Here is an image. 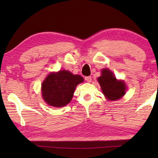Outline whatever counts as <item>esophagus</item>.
Masks as SVG:
<instances>
[{
    "label": "esophagus",
    "mask_w": 158,
    "mask_h": 158,
    "mask_svg": "<svg viewBox=\"0 0 158 158\" xmlns=\"http://www.w3.org/2000/svg\"><path fill=\"white\" fill-rule=\"evenodd\" d=\"M85 81H86L87 82H90V81H91V80H92V78H91V77H85Z\"/></svg>",
    "instance_id": "esophagus-1"
}]
</instances>
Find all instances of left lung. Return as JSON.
Listing matches in <instances>:
<instances>
[{
    "instance_id": "8db88e82",
    "label": "left lung",
    "mask_w": 158,
    "mask_h": 158,
    "mask_svg": "<svg viewBox=\"0 0 158 158\" xmlns=\"http://www.w3.org/2000/svg\"><path fill=\"white\" fill-rule=\"evenodd\" d=\"M101 76L98 78L103 94L109 100L114 101L123 98L126 92V84L116 79L114 73L107 68L102 69Z\"/></svg>"
}]
</instances>
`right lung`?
I'll use <instances>...</instances> for the list:
<instances>
[{"mask_svg":"<svg viewBox=\"0 0 158 158\" xmlns=\"http://www.w3.org/2000/svg\"><path fill=\"white\" fill-rule=\"evenodd\" d=\"M84 78L68 70H59L49 74L42 84V98L47 105L62 107L69 103L77 85Z\"/></svg>","mask_w":158,"mask_h":158,"instance_id":"add662e5","label":"right lung"}]
</instances>
